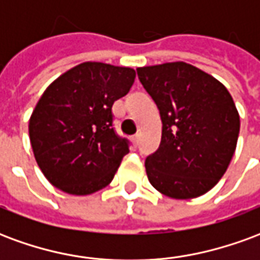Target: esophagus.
<instances>
[{
  "instance_id": "obj_1",
  "label": "esophagus",
  "mask_w": 260,
  "mask_h": 260,
  "mask_svg": "<svg viewBox=\"0 0 260 260\" xmlns=\"http://www.w3.org/2000/svg\"><path fill=\"white\" fill-rule=\"evenodd\" d=\"M139 138H141L139 135L132 136V143H134V146H138V143H139Z\"/></svg>"
}]
</instances>
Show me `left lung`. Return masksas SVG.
Returning <instances> with one entry per match:
<instances>
[{"mask_svg": "<svg viewBox=\"0 0 260 260\" xmlns=\"http://www.w3.org/2000/svg\"><path fill=\"white\" fill-rule=\"evenodd\" d=\"M136 72L163 122L160 146L145 161L150 184L174 199L206 193L237 147L240 115L233 97L217 79L180 61Z\"/></svg>", "mask_w": 260, "mask_h": 260, "instance_id": "8db88e82", "label": "left lung"}]
</instances>
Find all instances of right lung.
<instances>
[{"instance_id": "obj_1", "label": "right lung", "mask_w": 260, "mask_h": 260, "mask_svg": "<svg viewBox=\"0 0 260 260\" xmlns=\"http://www.w3.org/2000/svg\"><path fill=\"white\" fill-rule=\"evenodd\" d=\"M135 71L83 62L55 79L29 121L39 167L71 195H89L113 181L129 141L114 128L113 104L129 91Z\"/></svg>"}]
</instances>
